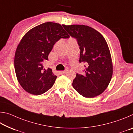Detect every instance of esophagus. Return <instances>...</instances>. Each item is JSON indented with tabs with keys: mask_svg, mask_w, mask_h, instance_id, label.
Returning <instances> with one entry per match:
<instances>
[{
	"mask_svg": "<svg viewBox=\"0 0 133 133\" xmlns=\"http://www.w3.org/2000/svg\"><path fill=\"white\" fill-rule=\"evenodd\" d=\"M67 70H64V71H59L60 74H61V75H63V74H65L67 72Z\"/></svg>",
	"mask_w": 133,
	"mask_h": 133,
	"instance_id": "1",
	"label": "esophagus"
}]
</instances>
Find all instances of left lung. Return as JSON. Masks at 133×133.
Listing matches in <instances>:
<instances>
[{
    "mask_svg": "<svg viewBox=\"0 0 133 133\" xmlns=\"http://www.w3.org/2000/svg\"><path fill=\"white\" fill-rule=\"evenodd\" d=\"M77 40L80 46L79 62L86 63L85 75H76L72 85L80 95L93 98L104 92L111 81L113 66L109 46L102 35L83 24L63 25Z\"/></svg>",
    "mask_w": 133,
    "mask_h": 133,
    "instance_id": "1",
    "label": "left lung"
}]
</instances>
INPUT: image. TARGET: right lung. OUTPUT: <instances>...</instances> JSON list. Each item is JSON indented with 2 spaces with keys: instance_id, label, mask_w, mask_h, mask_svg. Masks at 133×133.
<instances>
[{
  "instance_id": "1",
  "label": "right lung",
  "mask_w": 133,
  "mask_h": 133,
  "mask_svg": "<svg viewBox=\"0 0 133 133\" xmlns=\"http://www.w3.org/2000/svg\"><path fill=\"white\" fill-rule=\"evenodd\" d=\"M69 37L61 24L53 22L36 26L23 36L16 50L14 63L17 79L24 90L40 95L53 86L57 76L43 64L54 44Z\"/></svg>"
}]
</instances>
